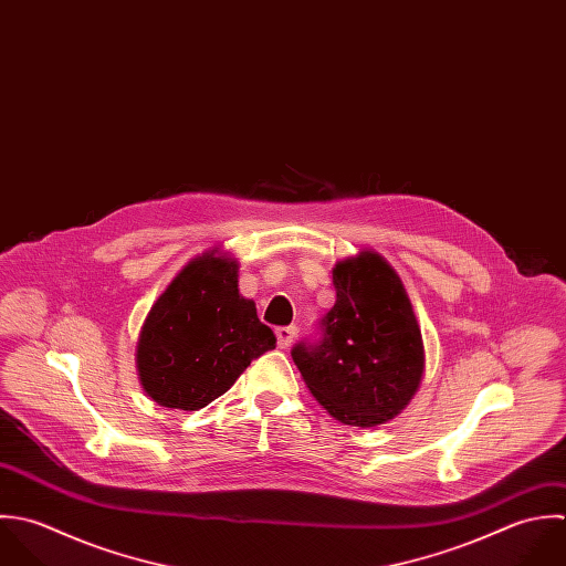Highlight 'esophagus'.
<instances>
[{"label": "esophagus", "mask_w": 566, "mask_h": 566, "mask_svg": "<svg viewBox=\"0 0 566 566\" xmlns=\"http://www.w3.org/2000/svg\"><path fill=\"white\" fill-rule=\"evenodd\" d=\"M296 334H298V329H296L294 325H290V327H279V329H276L279 347H281V349H287V347H292V343H294Z\"/></svg>", "instance_id": "34e87169"}]
</instances>
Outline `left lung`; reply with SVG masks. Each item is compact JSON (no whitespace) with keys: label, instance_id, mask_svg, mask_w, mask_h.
I'll return each mask as SVG.
<instances>
[{"label":"left lung","instance_id":"1","mask_svg":"<svg viewBox=\"0 0 566 566\" xmlns=\"http://www.w3.org/2000/svg\"><path fill=\"white\" fill-rule=\"evenodd\" d=\"M336 305L316 336L292 347L314 397L343 423L369 428L392 419L423 374V345L399 276L376 252L334 268Z\"/></svg>","mask_w":566,"mask_h":566}]
</instances>
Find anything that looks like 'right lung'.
Listing matches in <instances>:
<instances>
[{"label":"right lung","instance_id":"1","mask_svg":"<svg viewBox=\"0 0 566 566\" xmlns=\"http://www.w3.org/2000/svg\"><path fill=\"white\" fill-rule=\"evenodd\" d=\"M274 347V332L237 290V263L206 252L151 307L140 332L138 371L158 403L197 410Z\"/></svg>","mask_w":566,"mask_h":566}]
</instances>
